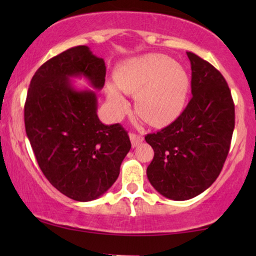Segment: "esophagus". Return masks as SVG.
Listing matches in <instances>:
<instances>
[{
	"label": "esophagus",
	"instance_id": "1",
	"mask_svg": "<svg viewBox=\"0 0 256 256\" xmlns=\"http://www.w3.org/2000/svg\"><path fill=\"white\" fill-rule=\"evenodd\" d=\"M129 138H130V141H132V148H135V146H138L140 143L143 142V136L141 135H136V134H130L129 135Z\"/></svg>",
	"mask_w": 256,
	"mask_h": 256
}]
</instances>
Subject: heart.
Segmentation results:
<instances>
[{"label": "heart", "mask_w": 256, "mask_h": 256, "mask_svg": "<svg viewBox=\"0 0 256 256\" xmlns=\"http://www.w3.org/2000/svg\"><path fill=\"white\" fill-rule=\"evenodd\" d=\"M116 86L136 96L135 107L148 124L162 127L180 116L188 100L190 80L183 68L164 54H146L129 59L115 74ZM107 98L116 115L124 113L127 101L118 88L110 86Z\"/></svg>", "instance_id": "obj_1"}]
</instances>
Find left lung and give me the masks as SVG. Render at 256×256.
Masks as SVG:
<instances>
[{
    "instance_id": "left-lung-1",
    "label": "left lung",
    "mask_w": 256,
    "mask_h": 256,
    "mask_svg": "<svg viewBox=\"0 0 256 256\" xmlns=\"http://www.w3.org/2000/svg\"><path fill=\"white\" fill-rule=\"evenodd\" d=\"M192 98L183 113L162 130L146 136L154 160L146 176L172 200H188L213 184L228 155L236 114L230 90L218 70L192 52Z\"/></svg>"
}]
</instances>
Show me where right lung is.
<instances>
[{"instance_id":"right-lung-1","label":"right lung","mask_w":256,"mask_h":256,"mask_svg":"<svg viewBox=\"0 0 256 256\" xmlns=\"http://www.w3.org/2000/svg\"><path fill=\"white\" fill-rule=\"evenodd\" d=\"M104 76V59L80 45L44 62L28 90L24 124L38 166L58 191L76 202L107 192L132 148L120 124L99 120L96 93L72 82L85 78L100 90Z\"/></svg>"}]
</instances>
